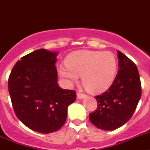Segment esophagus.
<instances>
[{
    "mask_svg": "<svg viewBox=\"0 0 150 150\" xmlns=\"http://www.w3.org/2000/svg\"><path fill=\"white\" fill-rule=\"evenodd\" d=\"M86 96V94L81 93V92H77V94H76V97H77L78 99H82L83 98H85Z\"/></svg>",
    "mask_w": 150,
    "mask_h": 150,
    "instance_id": "esophagus-1",
    "label": "esophagus"
}]
</instances>
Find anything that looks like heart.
Returning a JSON list of instances; mask_svg holds the SVG:
<instances>
[{"label":"heart","mask_w":150,"mask_h":150,"mask_svg":"<svg viewBox=\"0 0 150 150\" xmlns=\"http://www.w3.org/2000/svg\"><path fill=\"white\" fill-rule=\"evenodd\" d=\"M59 74L69 84L77 83L82 76L83 86L92 93H100L110 87L117 72V59L110 51L79 50L69 54Z\"/></svg>","instance_id":"heart-1"}]
</instances>
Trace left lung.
I'll list each match as a JSON object with an SVG mask.
<instances>
[{"label":"left lung","mask_w":150,"mask_h":150,"mask_svg":"<svg viewBox=\"0 0 150 150\" xmlns=\"http://www.w3.org/2000/svg\"><path fill=\"white\" fill-rule=\"evenodd\" d=\"M119 71L108 90L95 98L98 107L89 114L91 122L103 130H114L133 116L141 97L137 67L129 58L117 51Z\"/></svg>","instance_id":"left-lung-1"}]
</instances>
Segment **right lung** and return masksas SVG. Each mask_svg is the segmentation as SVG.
Masks as SVG:
<instances>
[{
  "label": "right lung",
  "instance_id": "1",
  "mask_svg": "<svg viewBox=\"0 0 150 150\" xmlns=\"http://www.w3.org/2000/svg\"><path fill=\"white\" fill-rule=\"evenodd\" d=\"M57 53L44 49L21 58L8 79L13 110L25 125L40 133L56 132L67 120L74 90L62 89L57 79Z\"/></svg>",
  "mask_w": 150,
  "mask_h": 150
}]
</instances>
